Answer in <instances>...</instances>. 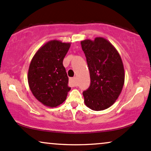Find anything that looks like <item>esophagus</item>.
Instances as JSON below:
<instances>
[{
	"mask_svg": "<svg viewBox=\"0 0 151 151\" xmlns=\"http://www.w3.org/2000/svg\"><path fill=\"white\" fill-rule=\"evenodd\" d=\"M69 83H70L71 86H76V78L75 77L70 78L69 79Z\"/></svg>",
	"mask_w": 151,
	"mask_h": 151,
	"instance_id": "34e87169",
	"label": "esophagus"
}]
</instances>
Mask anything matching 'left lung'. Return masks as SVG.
<instances>
[{"label": "left lung", "instance_id": "left-lung-1", "mask_svg": "<svg viewBox=\"0 0 151 151\" xmlns=\"http://www.w3.org/2000/svg\"><path fill=\"white\" fill-rule=\"evenodd\" d=\"M81 44L91 78L90 87L83 93L85 104L93 111L107 109L118 99L124 85V67L121 55L102 37L94 40L86 39Z\"/></svg>", "mask_w": 151, "mask_h": 151}]
</instances>
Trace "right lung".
I'll list each match as a JSON object with an SVG mask.
<instances>
[{"mask_svg": "<svg viewBox=\"0 0 151 151\" xmlns=\"http://www.w3.org/2000/svg\"><path fill=\"white\" fill-rule=\"evenodd\" d=\"M70 43L52 40L38 49L32 58L28 73V85L37 100L48 107L60 106L70 88L63 60Z\"/></svg>", "mask_w": 151, "mask_h": 151, "instance_id": "1", "label": "right lung"}]
</instances>
